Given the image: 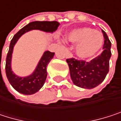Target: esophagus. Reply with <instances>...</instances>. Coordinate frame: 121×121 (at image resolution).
Returning <instances> with one entry per match:
<instances>
[{"mask_svg": "<svg viewBox=\"0 0 121 121\" xmlns=\"http://www.w3.org/2000/svg\"><path fill=\"white\" fill-rule=\"evenodd\" d=\"M72 56H73L72 52L71 51H68V52H67V57L71 58V57H72Z\"/></svg>", "mask_w": 121, "mask_h": 121, "instance_id": "esophagus-1", "label": "esophagus"}]
</instances>
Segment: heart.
Instances as JSON below:
<instances>
[{"label": "heart", "instance_id": "b5f03b06", "mask_svg": "<svg viewBox=\"0 0 121 121\" xmlns=\"http://www.w3.org/2000/svg\"><path fill=\"white\" fill-rule=\"evenodd\" d=\"M69 40L76 44V52L81 58H87L94 55L102 47V35L90 28L74 29L68 36Z\"/></svg>", "mask_w": 121, "mask_h": 121}]
</instances>
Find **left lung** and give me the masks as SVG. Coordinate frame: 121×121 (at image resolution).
Wrapping results in <instances>:
<instances>
[{
  "mask_svg": "<svg viewBox=\"0 0 121 121\" xmlns=\"http://www.w3.org/2000/svg\"><path fill=\"white\" fill-rule=\"evenodd\" d=\"M102 32L104 41L100 55L90 61L78 60L73 57L66 59L71 78L76 86L85 89L95 87L105 79L109 72L111 43L107 34L103 30Z\"/></svg>",
  "mask_w": 121,
  "mask_h": 121,
  "instance_id": "8db88e82",
  "label": "left lung"
}]
</instances>
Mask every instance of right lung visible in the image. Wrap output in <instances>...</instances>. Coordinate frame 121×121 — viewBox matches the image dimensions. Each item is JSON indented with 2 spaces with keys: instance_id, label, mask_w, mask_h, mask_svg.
Listing matches in <instances>:
<instances>
[{
  "instance_id": "add662e5",
  "label": "right lung",
  "mask_w": 121,
  "mask_h": 121,
  "mask_svg": "<svg viewBox=\"0 0 121 121\" xmlns=\"http://www.w3.org/2000/svg\"><path fill=\"white\" fill-rule=\"evenodd\" d=\"M59 25V22L56 21L32 22L23 27L13 36L10 44L9 50L6 57L5 73L10 83L17 92L24 95H32L36 93L43 87L48 75L47 66L48 65L50 60L53 58L55 52H51L50 51L45 52L34 72L29 76L21 78L14 75L11 70L10 63L13 47L14 44L22 34L30 30L38 29L46 32H53L57 30Z\"/></svg>"
}]
</instances>
